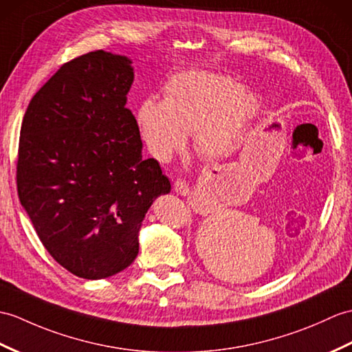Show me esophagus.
Wrapping results in <instances>:
<instances>
[{
    "label": "esophagus",
    "instance_id": "1",
    "mask_svg": "<svg viewBox=\"0 0 352 352\" xmlns=\"http://www.w3.org/2000/svg\"><path fill=\"white\" fill-rule=\"evenodd\" d=\"M174 190L179 196H187L190 193V187L184 182V179H177V182L174 183Z\"/></svg>",
    "mask_w": 352,
    "mask_h": 352
}]
</instances>
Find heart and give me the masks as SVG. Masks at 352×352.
Masks as SVG:
<instances>
[{
	"label": "heart",
	"mask_w": 352,
	"mask_h": 352,
	"mask_svg": "<svg viewBox=\"0 0 352 352\" xmlns=\"http://www.w3.org/2000/svg\"><path fill=\"white\" fill-rule=\"evenodd\" d=\"M261 111L263 102L250 87L223 73L189 70L168 80L163 102L139 104L136 124L146 150L162 162L182 150L192 132L196 153L220 160L239 148Z\"/></svg>",
	"instance_id": "1"
}]
</instances>
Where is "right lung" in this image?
<instances>
[{
    "mask_svg": "<svg viewBox=\"0 0 352 352\" xmlns=\"http://www.w3.org/2000/svg\"><path fill=\"white\" fill-rule=\"evenodd\" d=\"M133 79L126 55L88 52L61 65L22 121L19 201L51 256L88 280L133 263L146 211L170 192L159 162L142 159L126 108Z\"/></svg>",
    "mask_w": 352,
    "mask_h": 352,
    "instance_id": "add662e5",
    "label": "right lung"
}]
</instances>
